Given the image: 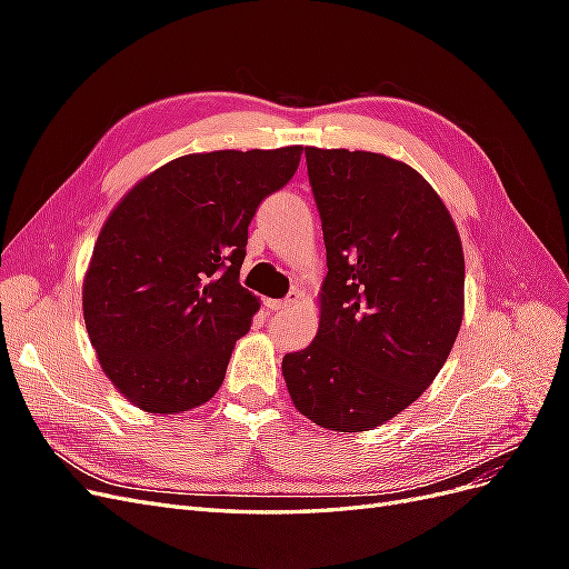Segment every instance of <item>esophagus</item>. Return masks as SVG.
I'll use <instances>...</instances> for the list:
<instances>
[{
	"instance_id": "34e87169",
	"label": "esophagus",
	"mask_w": 569,
	"mask_h": 569,
	"mask_svg": "<svg viewBox=\"0 0 569 569\" xmlns=\"http://www.w3.org/2000/svg\"><path fill=\"white\" fill-rule=\"evenodd\" d=\"M297 301H299V297L295 295V297H287V299H268V301H266V306L270 308V311H284V308L295 306Z\"/></svg>"
}]
</instances>
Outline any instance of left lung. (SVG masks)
<instances>
[{"label":"left lung","mask_w":569,"mask_h":569,"mask_svg":"<svg viewBox=\"0 0 569 569\" xmlns=\"http://www.w3.org/2000/svg\"><path fill=\"white\" fill-rule=\"evenodd\" d=\"M327 278L311 347L287 353L297 410L332 432L399 416L449 358L465 311L456 222L416 168L372 151L306 147Z\"/></svg>","instance_id":"left-lung-1"}]
</instances>
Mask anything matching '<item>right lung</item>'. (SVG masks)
I'll return each mask as SVG.
<instances>
[{
    "mask_svg": "<svg viewBox=\"0 0 569 569\" xmlns=\"http://www.w3.org/2000/svg\"><path fill=\"white\" fill-rule=\"evenodd\" d=\"M301 144L187 153L116 203L82 280L99 366L144 412L176 416L220 389L261 301L239 284L249 222L297 173Z\"/></svg>",
    "mask_w": 569,
    "mask_h": 569,
    "instance_id": "1",
    "label": "right lung"
}]
</instances>
